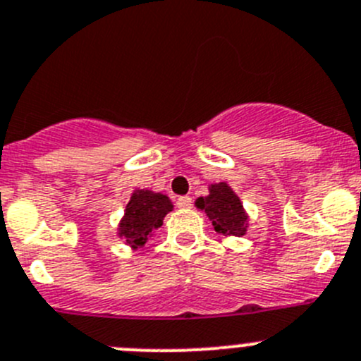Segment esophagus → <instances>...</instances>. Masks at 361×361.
Returning <instances> with one entry per match:
<instances>
[{
    "mask_svg": "<svg viewBox=\"0 0 361 361\" xmlns=\"http://www.w3.org/2000/svg\"><path fill=\"white\" fill-rule=\"evenodd\" d=\"M177 207H179V209H191L192 200L189 198V196H180V198L177 200Z\"/></svg>",
    "mask_w": 361,
    "mask_h": 361,
    "instance_id": "34e87169",
    "label": "esophagus"
}]
</instances>
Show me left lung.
Segmentation results:
<instances>
[{"label": "left lung", "mask_w": 361, "mask_h": 361, "mask_svg": "<svg viewBox=\"0 0 361 361\" xmlns=\"http://www.w3.org/2000/svg\"><path fill=\"white\" fill-rule=\"evenodd\" d=\"M195 207L207 214L214 230L224 237H242L247 231L249 214L237 192L226 182L209 184V195L196 198Z\"/></svg>", "instance_id": "8db88e82"}]
</instances>
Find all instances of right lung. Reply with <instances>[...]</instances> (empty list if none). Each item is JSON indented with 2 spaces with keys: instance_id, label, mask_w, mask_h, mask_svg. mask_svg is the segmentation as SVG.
<instances>
[{
  "instance_id": "add662e5",
  "label": "right lung",
  "mask_w": 361,
  "mask_h": 361,
  "mask_svg": "<svg viewBox=\"0 0 361 361\" xmlns=\"http://www.w3.org/2000/svg\"><path fill=\"white\" fill-rule=\"evenodd\" d=\"M172 210L173 203L166 195L152 189L135 188L117 224V237L123 238L124 244L131 249L144 247Z\"/></svg>"
}]
</instances>
